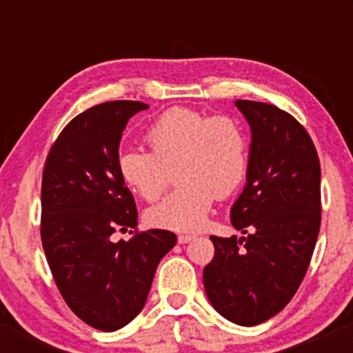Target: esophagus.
Returning <instances> with one entry per match:
<instances>
[{
  "instance_id": "1",
  "label": "esophagus",
  "mask_w": 353,
  "mask_h": 353,
  "mask_svg": "<svg viewBox=\"0 0 353 353\" xmlns=\"http://www.w3.org/2000/svg\"><path fill=\"white\" fill-rule=\"evenodd\" d=\"M193 239H194V236H191V234H179V236H177V243L179 244H188L190 241H193Z\"/></svg>"
}]
</instances>
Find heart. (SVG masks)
Returning a JSON list of instances; mask_svg holds the SVG:
<instances>
[{"label": "heart", "instance_id": "obj_1", "mask_svg": "<svg viewBox=\"0 0 353 353\" xmlns=\"http://www.w3.org/2000/svg\"><path fill=\"white\" fill-rule=\"evenodd\" d=\"M147 143L152 154L121 152L117 172L134 194L154 201L169 184L170 170L176 169L179 186L147 212L148 222L159 229H199L215 196L236 193L248 176V137L232 117L174 108L148 128Z\"/></svg>", "mask_w": 353, "mask_h": 353}]
</instances>
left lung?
I'll list each match as a JSON object with an SVG mask.
<instances>
[{"instance_id": "left-lung-1", "label": "left lung", "mask_w": 353, "mask_h": 353, "mask_svg": "<svg viewBox=\"0 0 353 353\" xmlns=\"http://www.w3.org/2000/svg\"><path fill=\"white\" fill-rule=\"evenodd\" d=\"M251 128L245 186L230 208L245 237L212 236L206 297L241 326L279 314L301 285L321 225V167L295 117L272 104L236 101Z\"/></svg>"}]
</instances>
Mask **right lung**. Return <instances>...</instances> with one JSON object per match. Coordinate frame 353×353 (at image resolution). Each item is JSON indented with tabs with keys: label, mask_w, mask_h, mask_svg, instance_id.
<instances>
[{
	"label": "right lung",
	"mask_w": 353,
	"mask_h": 353,
	"mask_svg": "<svg viewBox=\"0 0 353 353\" xmlns=\"http://www.w3.org/2000/svg\"><path fill=\"white\" fill-rule=\"evenodd\" d=\"M143 102L94 105L61 131L42 174L41 237L49 268L71 311L101 331L133 321L147 302L160 259L176 234L152 229L114 243L134 229L138 212L117 172L119 141Z\"/></svg>",
	"instance_id": "add662e5"
}]
</instances>
